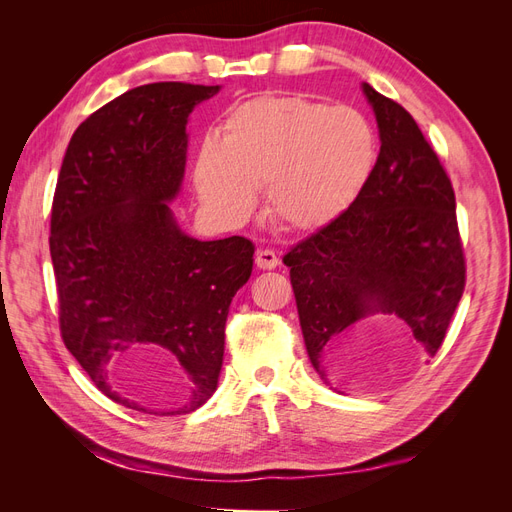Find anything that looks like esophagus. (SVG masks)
<instances>
[{
    "instance_id": "obj_1",
    "label": "esophagus",
    "mask_w": 512,
    "mask_h": 512,
    "mask_svg": "<svg viewBox=\"0 0 512 512\" xmlns=\"http://www.w3.org/2000/svg\"><path fill=\"white\" fill-rule=\"evenodd\" d=\"M280 265V258L271 250H258L256 252V267L258 269H275Z\"/></svg>"
}]
</instances>
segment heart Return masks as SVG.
Returning a JSON list of instances; mask_svg holds the SVG:
<instances>
[{
    "instance_id": "b5f03b06",
    "label": "heart",
    "mask_w": 512,
    "mask_h": 512,
    "mask_svg": "<svg viewBox=\"0 0 512 512\" xmlns=\"http://www.w3.org/2000/svg\"><path fill=\"white\" fill-rule=\"evenodd\" d=\"M378 138L350 106L305 96H258L232 106L218 141L194 151L192 183L213 218L241 222L267 188L271 218L314 232L352 207L376 164Z\"/></svg>"
}]
</instances>
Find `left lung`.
<instances>
[{"mask_svg":"<svg viewBox=\"0 0 512 512\" xmlns=\"http://www.w3.org/2000/svg\"><path fill=\"white\" fill-rule=\"evenodd\" d=\"M380 153L352 207L284 256L307 356L333 391L378 318H399L433 356L466 286L451 179L404 106L369 83Z\"/></svg>","mask_w":512,"mask_h":512,"instance_id":"left-lung-1","label":"left lung"}]
</instances>
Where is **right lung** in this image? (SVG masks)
<instances>
[{
  "instance_id": "obj_1",
  "label": "right lung",
  "mask_w": 512,
  "mask_h": 512,
  "mask_svg": "<svg viewBox=\"0 0 512 512\" xmlns=\"http://www.w3.org/2000/svg\"><path fill=\"white\" fill-rule=\"evenodd\" d=\"M220 89L126 91L76 128L57 179L49 243L61 337L108 399L138 412L188 414L215 393L228 307L252 275V241H198L170 209L190 113ZM164 353L184 369L189 397L158 413L134 402L125 380Z\"/></svg>"
}]
</instances>
